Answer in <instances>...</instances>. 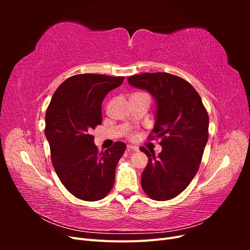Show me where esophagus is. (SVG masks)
Returning <instances> with one entry per match:
<instances>
[{"label":"esophagus","mask_w":250,"mask_h":250,"mask_svg":"<svg viewBox=\"0 0 250 250\" xmlns=\"http://www.w3.org/2000/svg\"><path fill=\"white\" fill-rule=\"evenodd\" d=\"M127 150H128V151H138V150H139V147L132 146V145H128V146H127Z\"/></svg>","instance_id":"1"}]
</instances>
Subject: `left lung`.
Segmentation results:
<instances>
[{
    "label": "left lung",
    "mask_w": 250,
    "mask_h": 250,
    "mask_svg": "<svg viewBox=\"0 0 250 250\" xmlns=\"http://www.w3.org/2000/svg\"><path fill=\"white\" fill-rule=\"evenodd\" d=\"M127 81L154 98V134L149 138L162 139L158 155L141 147L148 156L142 188L154 200L172 199L190 185L199 169L208 140L207 109L196 89L175 75L144 73L128 77Z\"/></svg>",
    "instance_id": "1"
}]
</instances>
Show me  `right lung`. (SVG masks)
Instances as JSON below:
<instances>
[{
	"mask_svg": "<svg viewBox=\"0 0 250 250\" xmlns=\"http://www.w3.org/2000/svg\"><path fill=\"white\" fill-rule=\"evenodd\" d=\"M123 80L101 74L75 75L59 85L47 109L44 134L53 167L66 190L79 199L100 200L115 184L125 143L99 152L89 132L102 124L105 96Z\"/></svg>",
	"mask_w": 250,
	"mask_h": 250,
	"instance_id": "1",
	"label": "right lung"
}]
</instances>
